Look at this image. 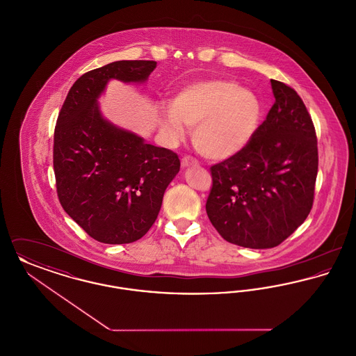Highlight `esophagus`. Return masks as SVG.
Instances as JSON below:
<instances>
[{"label":"esophagus","mask_w":356,"mask_h":356,"mask_svg":"<svg viewBox=\"0 0 356 356\" xmlns=\"http://www.w3.org/2000/svg\"><path fill=\"white\" fill-rule=\"evenodd\" d=\"M181 167H183V168H188V167H199V163H197L195 159H192V157H184V159L181 160Z\"/></svg>","instance_id":"obj_1"}]
</instances>
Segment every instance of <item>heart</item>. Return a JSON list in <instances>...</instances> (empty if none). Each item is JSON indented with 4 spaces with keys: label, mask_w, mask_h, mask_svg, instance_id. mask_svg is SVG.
<instances>
[{
    "label": "heart",
    "mask_w": 356,
    "mask_h": 356,
    "mask_svg": "<svg viewBox=\"0 0 356 356\" xmlns=\"http://www.w3.org/2000/svg\"><path fill=\"white\" fill-rule=\"evenodd\" d=\"M261 118L254 92L225 79H208L180 88L172 106L160 108L157 121L170 140H181L195 127L193 144L204 157L227 160L252 138Z\"/></svg>",
    "instance_id": "1"
}]
</instances>
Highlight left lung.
I'll return each instance as SVG.
<instances>
[{
  "instance_id": "obj_1",
  "label": "left lung",
  "mask_w": 356,
  "mask_h": 356,
  "mask_svg": "<svg viewBox=\"0 0 356 356\" xmlns=\"http://www.w3.org/2000/svg\"><path fill=\"white\" fill-rule=\"evenodd\" d=\"M275 102L240 152L211 168L205 204L212 225L245 248L279 245L305 222L314 203L318 143L299 95L271 80Z\"/></svg>"
}]
</instances>
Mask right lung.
<instances>
[{"label":"right lung","instance_id":"right-lung-1","mask_svg":"<svg viewBox=\"0 0 356 356\" xmlns=\"http://www.w3.org/2000/svg\"><path fill=\"white\" fill-rule=\"evenodd\" d=\"M156 61H115L83 74L69 90L54 129L53 167L60 203L85 232L105 244L144 236L180 170L170 149L102 116L111 80L144 84Z\"/></svg>","mask_w":356,"mask_h":356}]
</instances>
